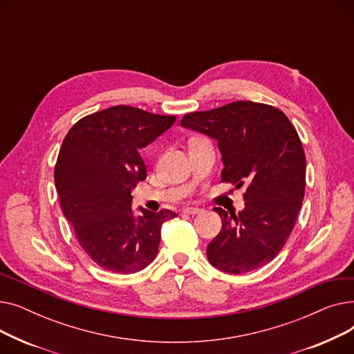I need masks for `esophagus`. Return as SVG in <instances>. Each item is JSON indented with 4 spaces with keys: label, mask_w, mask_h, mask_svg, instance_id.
<instances>
[{
    "label": "esophagus",
    "mask_w": 354,
    "mask_h": 354,
    "mask_svg": "<svg viewBox=\"0 0 354 354\" xmlns=\"http://www.w3.org/2000/svg\"><path fill=\"white\" fill-rule=\"evenodd\" d=\"M182 212L183 214H188V215H196V214H201L202 209L196 208V207H187V208H183Z\"/></svg>",
    "instance_id": "34e87169"
}]
</instances>
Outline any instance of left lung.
Masks as SVG:
<instances>
[{
  "label": "left lung",
  "instance_id": "1",
  "mask_svg": "<svg viewBox=\"0 0 354 354\" xmlns=\"http://www.w3.org/2000/svg\"><path fill=\"white\" fill-rule=\"evenodd\" d=\"M180 124L218 142L222 182L248 183L243 211L214 208L222 230L207 247L209 263L230 274L268 264L288 239L306 191V155L295 127L277 107L243 100L188 113Z\"/></svg>",
  "mask_w": 354,
  "mask_h": 354
}]
</instances>
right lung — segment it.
Wrapping results in <instances>:
<instances>
[{"instance_id":"1","label":"right lung","mask_w":354,"mask_h":354,"mask_svg":"<svg viewBox=\"0 0 354 354\" xmlns=\"http://www.w3.org/2000/svg\"><path fill=\"white\" fill-rule=\"evenodd\" d=\"M175 116L113 106L80 119L66 135L54 167L60 205L77 243L99 267L130 274L151 264L160 228L175 212L132 211V189L146 179L140 149L174 123Z\"/></svg>"}]
</instances>
